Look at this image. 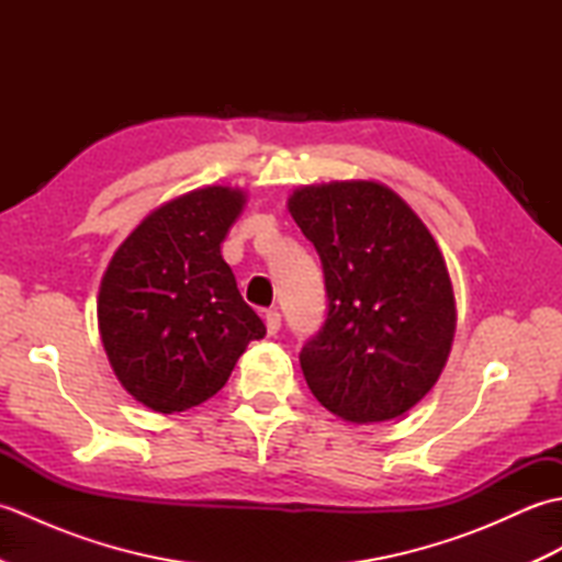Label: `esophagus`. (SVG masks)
I'll return each instance as SVG.
<instances>
[{
  "instance_id": "1",
  "label": "esophagus",
  "mask_w": 562,
  "mask_h": 562,
  "mask_svg": "<svg viewBox=\"0 0 562 562\" xmlns=\"http://www.w3.org/2000/svg\"><path fill=\"white\" fill-rule=\"evenodd\" d=\"M280 324H282V316H280L278 308H268V312H266L268 336H278V333H280Z\"/></svg>"
}]
</instances>
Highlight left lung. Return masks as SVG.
Segmentation results:
<instances>
[{
    "label": "left lung",
    "instance_id": "1",
    "mask_svg": "<svg viewBox=\"0 0 562 562\" xmlns=\"http://www.w3.org/2000/svg\"><path fill=\"white\" fill-rule=\"evenodd\" d=\"M294 222L324 266L326 321L300 352L316 401L350 423H384L425 398L457 328L451 280L432 234L374 181L304 186Z\"/></svg>",
    "mask_w": 562,
    "mask_h": 562
}]
</instances>
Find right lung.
I'll use <instances>...</instances> for the list:
<instances>
[{
	"label": "right lung",
	"mask_w": 562,
	"mask_h": 562,
	"mask_svg": "<svg viewBox=\"0 0 562 562\" xmlns=\"http://www.w3.org/2000/svg\"><path fill=\"white\" fill-rule=\"evenodd\" d=\"M241 190L210 186L154 210L115 250L99 292V328L115 376L157 413L212 398L266 324L236 288L220 244Z\"/></svg>",
	"instance_id": "add662e5"
}]
</instances>
